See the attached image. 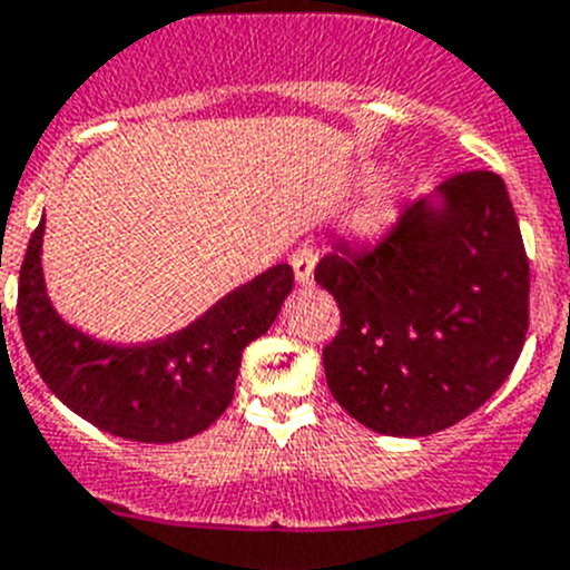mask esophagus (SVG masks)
Listing matches in <instances>:
<instances>
[{
	"instance_id": "1",
	"label": "esophagus",
	"mask_w": 570,
	"mask_h": 570,
	"mask_svg": "<svg viewBox=\"0 0 570 570\" xmlns=\"http://www.w3.org/2000/svg\"><path fill=\"white\" fill-rule=\"evenodd\" d=\"M291 265H294V276L299 285H311L313 282V268H316V250L311 245H302L291 254Z\"/></svg>"
}]
</instances>
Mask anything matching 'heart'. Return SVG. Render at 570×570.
I'll return each mask as SVG.
<instances>
[{
    "mask_svg": "<svg viewBox=\"0 0 570 570\" xmlns=\"http://www.w3.org/2000/svg\"><path fill=\"white\" fill-rule=\"evenodd\" d=\"M395 214H399V186L387 183V186H379L367 197V203L353 214L350 228L358 237H373V234L384 232L395 220Z\"/></svg>",
    "mask_w": 570,
    "mask_h": 570,
    "instance_id": "heart-1",
    "label": "heart"
}]
</instances>
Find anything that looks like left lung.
I'll use <instances>...</instances> for the list:
<instances>
[{
    "mask_svg": "<svg viewBox=\"0 0 570 570\" xmlns=\"http://www.w3.org/2000/svg\"><path fill=\"white\" fill-rule=\"evenodd\" d=\"M316 282L342 311L327 387L358 424L421 438L487 404L529 333V257L503 177L461 171L375 248L336 250Z\"/></svg>",
    "mask_w": 570,
    "mask_h": 570,
    "instance_id": "1",
    "label": "left lung"
}]
</instances>
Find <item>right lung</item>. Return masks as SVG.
<instances>
[{
    "label": "right lung",
    "mask_w": 570,
    "mask_h": 570,
    "mask_svg": "<svg viewBox=\"0 0 570 570\" xmlns=\"http://www.w3.org/2000/svg\"><path fill=\"white\" fill-rule=\"evenodd\" d=\"M45 220L19 271V327L41 381L61 404L104 432L175 443L208 430L234 399L243 350L274 325L294 268L274 265L223 296L189 327L146 344H107L67 325L41 274Z\"/></svg>",
    "instance_id": "obj_1"
}]
</instances>
